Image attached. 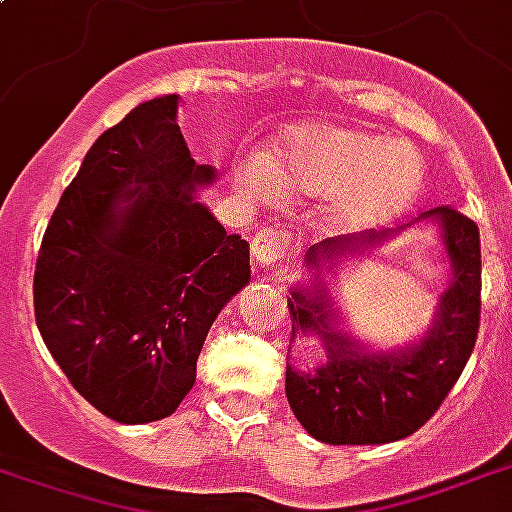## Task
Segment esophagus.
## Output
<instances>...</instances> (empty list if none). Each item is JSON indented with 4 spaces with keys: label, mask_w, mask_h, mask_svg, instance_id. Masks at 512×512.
<instances>
[{
    "label": "esophagus",
    "mask_w": 512,
    "mask_h": 512,
    "mask_svg": "<svg viewBox=\"0 0 512 512\" xmlns=\"http://www.w3.org/2000/svg\"><path fill=\"white\" fill-rule=\"evenodd\" d=\"M292 236L290 230L279 228V225H268L252 239V257L260 265L282 263L284 257H290Z\"/></svg>",
    "instance_id": "esophagus-1"
}]
</instances>
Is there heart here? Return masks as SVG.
I'll use <instances>...</instances> for the list:
<instances>
[{
  "instance_id": "heart-1",
  "label": "heart",
  "mask_w": 512,
  "mask_h": 512,
  "mask_svg": "<svg viewBox=\"0 0 512 512\" xmlns=\"http://www.w3.org/2000/svg\"><path fill=\"white\" fill-rule=\"evenodd\" d=\"M252 198L282 190L330 201V220L341 228H370L411 204L421 185V163L405 144L351 128L303 126L284 136L273 155L252 161L241 177Z\"/></svg>"
}]
</instances>
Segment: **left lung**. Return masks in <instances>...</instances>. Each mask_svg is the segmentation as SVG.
I'll list each match as a JSON object with an SVG mask.
<instances>
[{
	"label": "left lung",
	"mask_w": 512,
	"mask_h": 512,
	"mask_svg": "<svg viewBox=\"0 0 512 512\" xmlns=\"http://www.w3.org/2000/svg\"><path fill=\"white\" fill-rule=\"evenodd\" d=\"M424 217L443 225L454 282L440 300L435 325L405 354H365L341 333H327L325 295L292 292V338L295 333L322 335L327 362L314 373L287 365V400L295 419L322 443L368 446L408 438L427 424L462 376L481 327V236L467 214L438 206ZM386 233H362L322 241L311 247L308 263H322L343 252L373 247Z\"/></svg>",
	"instance_id": "1"
}]
</instances>
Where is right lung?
Here are the masks:
<instances>
[{"mask_svg":"<svg viewBox=\"0 0 512 512\" xmlns=\"http://www.w3.org/2000/svg\"><path fill=\"white\" fill-rule=\"evenodd\" d=\"M177 101H144L93 142L34 268L42 341L120 424L177 411L209 327L249 282V244L195 201L214 171L190 158Z\"/></svg>","mask_w":512,"mask_h":512,"instance_id":"right-lung-1","label":"right lung"}]
</instances>
